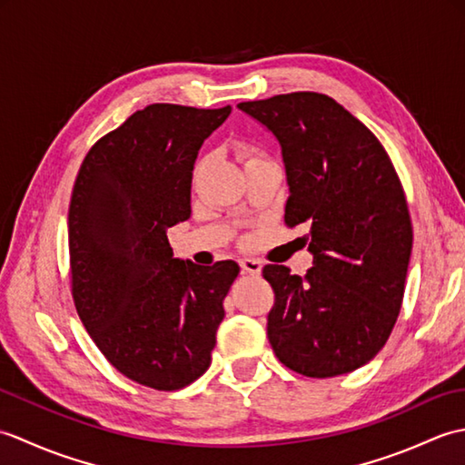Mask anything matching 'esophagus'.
<instances>
[{
    "label": "esophagus",
    "instance_id": "esophagus-1",
    "mask_svg": "<svg viewBox=\"0 0 465 465\" xmlns=\"http://www.w3.org/2000/svg\"><path fill=\"white\" fill-rule=\"evenodd\" d=\"M240 268L245 272V273H252V275H258L262 272V263L258 260L253 258H242L240 260Z\"/></svg>",
    "mask_w": 465,
    "mask_h": 465
}]
</instances>
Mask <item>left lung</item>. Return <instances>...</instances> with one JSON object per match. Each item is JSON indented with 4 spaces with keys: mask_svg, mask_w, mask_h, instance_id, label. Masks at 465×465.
Instances as JSON below:
<instances>
[{
    "mask_svg": "<svg viewBox=\"0 0 465 465\" xmlns=\"http://www.w3.org/2000/svg\"><path fill=\"white\" fill-rule=\"evenodd\" d=\"M282 147L285 223L305 225L313 268L300 278L265 265L275 302L268 338L308 378L350 373L375 358L398 320L411 220L390 155L368 127L315 92L238 104Z\"/></svg>",
    "mask_w": 465,
    "mask_h": 465,
    "instance_id": "obj_1",
    "label": "left lung"
}]
</instances>
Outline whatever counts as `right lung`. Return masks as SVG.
<instances>
[{
  "label": "right lung",
  "instance_id": "obj_1",
  "mask_svg": "<svg viewBox=\"0 0 465 465\" xmlns=\"http://www.w3.org/2000/svg\"><path fill=\"white\" fill-rule=\"evenodd\" d=\"M232 107L152 104L104 135L75 177L67 215L77 315L117 371L173 391L210 368L235 262L173 258L167 227L192 213L202 143Z\"/></svg>",
  "mask_w": 465,
  "mask_h": 465
}]
</instances>
